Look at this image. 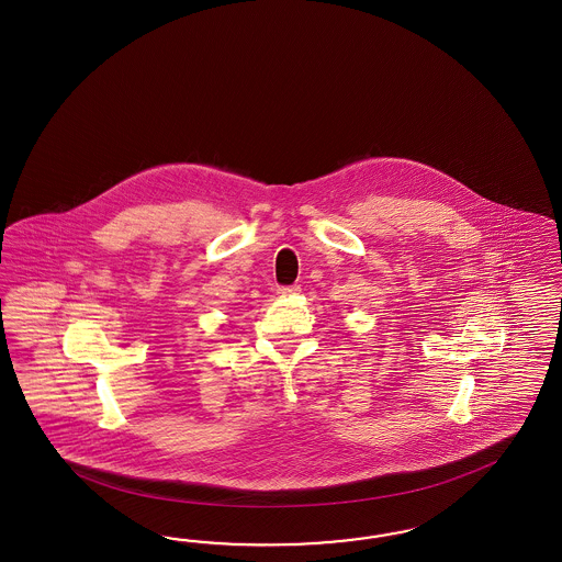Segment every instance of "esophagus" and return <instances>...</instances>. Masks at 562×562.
<instances>
[{
  "label": "esophagus",
  "mask_w": 562,
  "mask_h": 562,
  "mask_svg": "<svg viewBox=\"0 0 562 562\" xmlns=\"http://www.w3.org/2000/svg\"><path fill=\"white\" fill-rule=\"evenodd\" d=\"M301 292V286L299 284H292V286H280L278 289V294L280 296H296Z\"/></svg>",
  "instance_id": "1"
}]
</instances>
